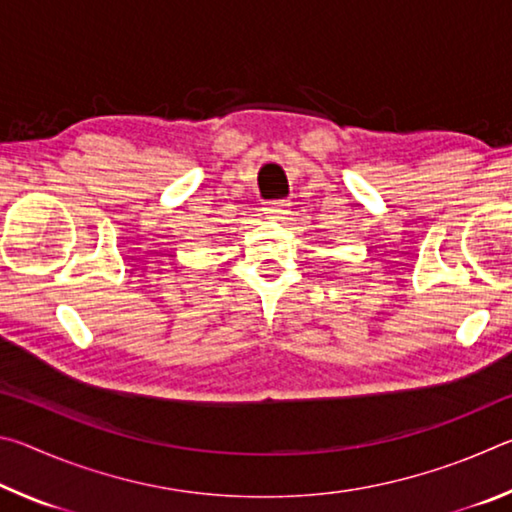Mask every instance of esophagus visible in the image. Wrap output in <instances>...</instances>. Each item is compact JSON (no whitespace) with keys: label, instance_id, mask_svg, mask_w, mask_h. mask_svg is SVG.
I'll return each instance as SVG.
<instances>
[{"label":"esophagus","instance_id":"34e87169","mask_svg":"<svg viewBox=\"0 0 512 512\" xmlns=\"http://www.w3.org/2000/svg\"><path fill=\"white\" fill-rule=\"evenodd\" d=\"M264 214L268 216V219H273V221H284V219H287V216L291 214L289 203H284V201L266 203V205H264Z\"/></svg>","mask_w":512,"mask_h":512}]
</instances>
